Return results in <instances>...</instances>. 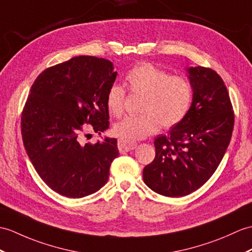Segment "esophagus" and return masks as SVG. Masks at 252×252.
<instances>
[{
  "instance_id": "34e87169",
  "label": "esophagus",
  "mask_w": 252,
  "mask_h": 252,
  "mask_svg": "<svg viewBox=\"0 0 252 252\" xmlns=\"http://www.w3.org/2000/svg\"><path fill=\"white\" fill-rule=\"evenodd\" d=\"M136 143L135 142H126L124 139L118 140V149L120 153H127V151H131L136 148Z\"/></svg>"
}]
</instances>
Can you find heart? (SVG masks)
Segmentation results:
<instances>
[{"mask_svg": "<svg viewBox=\"0 0 252 252\" xmlns=\"http://www.w3.org/2000/svg\"><path fill=\"white\" fill-rule=\"evenodd\" d=\"M125 83L134 94H142L138 116H128L114 126L115 135L126 142L147 137L163 127L179 125L188 115L193 101L190 80L180 75H168L151 63H139L125 77ZM126 90L113 85L107 91L106 106L110 114L124 113Z\"/></svg>", "mask_w": 252, "mask_h": 252, "instance_id": "b5f03b06", "label": "heart"}]
</instances>
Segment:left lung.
<instances>
[{
  "label": "left lung",
  "instance_id": "8db88e82",
  "mask_svg": "<svg viewBox=\"0 0 252 252\" xmlns=\"http://www.w3.org/2000/svg\"><path fill=\"white\" fill-rule=\"evenodd\" d=\"M193 101L186 118L155 139L156 157L143 171L145 184L161 195L194 192L212 177L230 144L234 112L226 87L214 69L187 68Z\"/></svg>",
  "mask_w": 252,
  "mask_h": 252
}]
</instances>
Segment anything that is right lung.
Wrapping results in <instances>:
<instances>
[{
  "label": "right lung",
  "instance_id": "right-lung-1",
  "mask_svg": "<svg viewBox=\"0 0 252 252\" xmlns=\"http://www.w3.org/2000/svg\"><path fill=\"white\" fill-rule=\"evenodd\" d=\"M117 77L109 60L92 56L46 68L31 87L21 115L22 140L39 177L59 194L79 198L107 183L117 139L80 144L86 125L109 126L107 91Z\"/></svg>",
  "mask_w": 252,
  "mask_h": 252
}]
</instances>
